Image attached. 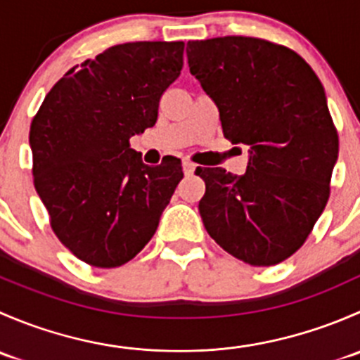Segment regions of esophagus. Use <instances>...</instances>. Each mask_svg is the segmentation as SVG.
Here are the masks:
<instances>
[{
  "label": "esophagus",
  "mask_w": 360,
  "mask_h": 360,
  "mask_svg": "<svg viewBox=\"0 0 360 360\" xmlns=\"http://www.w3.org/2000/svg\"><path fill=\"white\" fill-rule=\"evenodd\" d=\"M195 169H197V167H195L193 162H190V160H184V162H183L184 176H191V174L195 172Z\"/></svg>",
  "instance_id": "esophagus-1"
}]
</instances>
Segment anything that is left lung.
Segmentation results:
<instances>
[{"instance_id":"obj_1","label":"left lung","mask_w":360,"mask_h":360,"mask_svg":"<svg viewBox=\"0 0 360 360\" xmlns=\"http://www.w3.org/2000/svg\"><path fill=\"white\" fill-rule=\"evenodd\" d=\"M186 53L224 137L250 153L244 176L197 167L203 226L237 259L274 266L304 244L331 193L340 141L321 79L294 50L252 36L188 41Z\"/></svg>"}]
</instances>
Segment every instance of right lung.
Wrapping results in <instances>:
<instances>
[{
    "label": "right lung",
    "instance_id": "obj_1",
    "mask_svg": "<svg viewBox=\"0 0 360 360\" xmlns=\"http://www.w3.org/2000/svg\"><path fill=\"white\" fill-rule=\"evenodd\" d=\"M183 52V41L110 46L68 71L32 118L34 188L56 237L90 266L129 263L183 179L179 158L150 167L130 148L134 134L157 123Z\"/></svg>",
    "mask_w": 360,
    "mask_h": 360
}]
</instances>
